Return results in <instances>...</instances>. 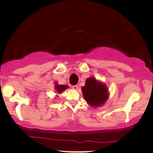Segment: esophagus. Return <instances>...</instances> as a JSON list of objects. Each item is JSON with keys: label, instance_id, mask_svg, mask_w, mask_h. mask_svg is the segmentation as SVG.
<instances>
[{"label": "esophagus", "instance_id": "esophagus-1", "mask_svg": "<svg viewBox=\"0 0 153 153\" xmlns=\"http://www.w3.org/2000/svg\"><path fill=\"white\" fill-rule=\"evenodd\" d=\"M72 88L74 89V90H77L78 89V85H72Z\"/></svg>", "mask_w": 153, "mask_h": 153}]
</instances>
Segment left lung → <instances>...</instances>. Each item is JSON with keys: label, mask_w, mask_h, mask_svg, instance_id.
<instances>
[{"label": "left lung", "mask_w": 153, "mask_h": 153, "mask_svg": "<svg viewBox=\"0 0 153 153\" xmlns=\"http://www.w3.org/2000/svg\"><path fill=\"white\" fill-rule=\"evenodd\" d=\"M81 90L85 100L93 107L102 106L108 97V91L106 85L93 77H89L85 80V85Z\"/></svg>", "instance_id": "left-lung-1"}]
</instances>
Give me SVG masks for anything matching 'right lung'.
<instances>
[{"label":"right lung","instance_id":"right-lung-1","mask_svg":"<svg viewBox=\"0 0 153 153\" xmlns=\"http://www.w3.org/2000/svg\"><path fill=\"white\" fill-rule=\"evenodd\" d=\"M68 88V85H58L57 83H56L55 89H56V91H57V93L58 94H60V93H62V91H64L65 90Z\"/></svg>","mask_w":153,"mask_h":153}]
</instances>
